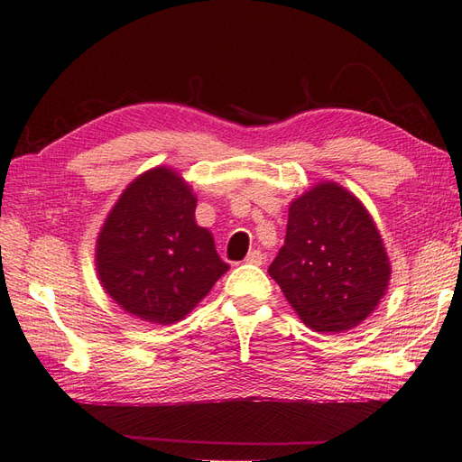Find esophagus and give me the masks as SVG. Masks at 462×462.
<instances>
[{"mask_svg": "<svg viewBox=\"0 0 462 462\" xmlns=\"http://www.w3.org/2000/svg\"><path fill=\"white\" fill-rule=\"evenodd\" d=\"M244 262L252 263V266H262V263H263V254L260 250H252Z\"/></svg>", "mask_w": 462, "mask_h": 462, "instance_id": "esophagus-1", "label": "esophagus"}]
</instances>
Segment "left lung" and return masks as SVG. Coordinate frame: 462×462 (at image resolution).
I'll return each instance as SVG.
<instances>
[{"instance_id":"1","label":"left lung","mask_w":462,"mask_h":462,"mask_svg":"<svg viewBox=\"0 0 462 462\" xmlns=\"http://www.w3.org/2000/svg\"><path fill=\"white\" fill-rule=\"evenodd\" d=\"M268 272L300 319L321 333L357 328L391 278L371 214L336 182H319L290 204L286 242Z\"/></svg>"}]
</instances>
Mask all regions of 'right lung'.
Returning a JSON list of instances; mask_svg holds the SVG:
<instances>
[{
	"mask_svg": "<svg viewBox=\"0 0 462 462\" xmlns=\"http://www.w3.org/2000/svg\"><path fill=\"white\" fill-rule=\"evenodd\" d=\"M196 196L166 166L126 186L97 238L105 291L143 321L171 326L196 308L228 263L212 234L196 224Z\"/></svg>",
	"mask_w": 462,
	"mask_h": 462,
	"instance_id": "add662e5",
	"label": "right lung"
}]
</instances>
